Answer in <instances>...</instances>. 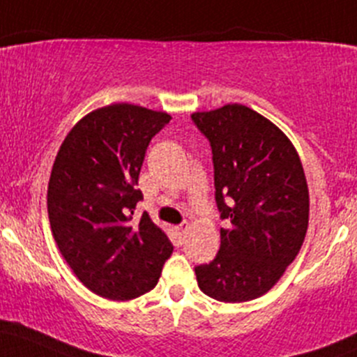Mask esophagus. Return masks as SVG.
I'll return each mask as SVG.
<instances>
[{
  "instance_id": "1",
  "label": "esophagus",
  "mask_w": 357,
  "mask_h": 357,
  "mask_svg": "<svg viewBox=\"0 0 357 357\" xmlns=\"http://www.w3.org/2000/svg\"><path fill=\"white\" fill-rule=\"evenodd\" d=\"M176 229H178L179 236H185V234H186V230H188V223H186V222L179 223V225H178V227H176Z\"/></svg>"
}]
</instances>
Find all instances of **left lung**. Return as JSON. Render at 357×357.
Listing matches in <instances>:
<instances>
[{
    "instance_id": "1",
    "label": "left lung",
    "mask_w": 357,
    "mask_h": 357,
    "mask_svg": "<svg viewBox=\"0 0 357 357\" xmlns=\"http://www.w3.org/2000/svg\"><path fill=\"white\" fill-rule=\"evenodd\" d=\"M213 160L215 202L222 220L220 249L195 268L205 295L241 303L269 291L303 244L308 188L288 137L244 105L191 115Z\"/></svg>"
}]
</instances>
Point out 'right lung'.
Instances as JSON below:
<instances>
[{
    "mask_svg": "<svg viewBox=\"0 0 357 357\" xmlns=\"http://www.w3.org/2000/svg\"><path fill=\"white\" fill-rule=\"evenodd\" d=\"M169 120L137 105H109L77 121L57 152L47 191L52 236L81 283L103 298L151 291L174 249L147 211L134 218L147 147Z\"/></svg>",
    "mask_w": 357,
    "mask_h": 357,
    "instance_id": "1",
    "label": "right lung"
}]
</instances>
